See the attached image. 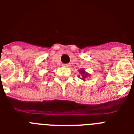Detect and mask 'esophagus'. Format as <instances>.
I'll list each match as a JSON object with an SVG mask.
<instances>
[{"mask_svg":"<svg viewBox=\"0 0 134 134\" xmlns=\"http://www.w3.org/2000/svg\"><path fill=\"white\" fill-rule=\"evenodd\" d=\"M63 67H69L71 65H69V64H63Z\"/></svg>","mask_w":134,"mask_h":134,"instance_id":"obj_1","label":"esophagus"}]
</instances>
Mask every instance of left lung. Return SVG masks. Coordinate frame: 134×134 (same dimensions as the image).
<instances>
[{
    "instance_id": "left-lung-1",
    "label": "left lung",
    "mask_w": 134,
    "mask_h": 134,
    "mask_svg": "<svg viewBox=\"0 0 134 134\" xmlns=\"http://www.w3.org/2000/svg\"><path fill=\"white\" fill-rule=\"evenodd\" d=\"M79 71H80V74L82 75V78H81V79H83V81H85V79L88 77V76H89V74L86 73V71H85V70L83 69H80Z\"/></svg>"
}]
</instances>
